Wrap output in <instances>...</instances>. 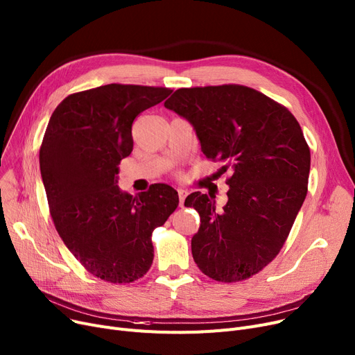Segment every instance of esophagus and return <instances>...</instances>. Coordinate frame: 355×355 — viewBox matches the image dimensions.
I'll return each instance as SVG.
<instances>
[{"label": "esophagus", "mask_w": 355, "mask_h": 355, "mask_svg": "<svg viewBox=\"0 0 355 355\" xmlns=\"http://www.w3.org/2000/svg\"><path fill=\"white\" fill-rule=\"evenodd\" d=\"M185 197H187V191L185 190H178V198H180V207H184V201H185Z\"/></svg>", "instance_id": "34e87169"}]
</instances>
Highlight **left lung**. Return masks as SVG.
I'll return each mask as SVG.
<instances>
[{"label":"left lung","instance_id":"obj_1","mask_svg":"<svg viewBox=\"0 0 355 355\" xmlns=\"http://www.w3.org/2000/svg\"><path fill=\"white\" fill-rule=\"evenodd\" d=\"M164 106L196 130L201 151L230 173L227 202L193 193L200 214L191 252L200 270L237 282L262 270L282 249L308 190L311 154L291 112L240 85L178 89Z\"/></svg>","mask_w":355,"mask_h":355}]
</instances>
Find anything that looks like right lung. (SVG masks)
I'll return each instance as SVG.
<instances>
[{
	"mask_svg": "<svg viewBox=\"0 0 355 355\" xmlns=\"http://www.w3.org/2000/svg\"><path fill=\"white\" fill-rule=\"evenodd\" d=\"M171 92L105 85L67 96L49 121L40 171L55 230L87 272L106 282L129 284L148 272L151 234L178 206L168 184L135 197L118 185L119 162L134 148V119Z\"/></svg>",
	"mask_w": 355,
	"mask_h": 355,
	"instance_id": "1",
	"label": "right lung"
}]
</instances>
